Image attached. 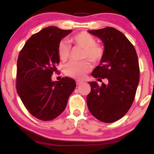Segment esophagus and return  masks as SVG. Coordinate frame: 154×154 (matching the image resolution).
I'll return each mask as SVG.
<instances>
[{"mask_svg": "<svg viewBox=\"0 0 154 154\" xmlns=\"http://www.w3.org/2000/svg\"><path fill=\"white\" fill-rule=\"evenodd\" d=\"M83 83H84V82L79 81V80H77V81H76V84L77 85V86H79V85H81L82 84H83Z\"/></svg>", "mask_w": 154, "mask_h": 154, "instance_id": "obj_1", "label": "esophagus"}]
</instances>
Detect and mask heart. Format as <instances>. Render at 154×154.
I'll list each match as a JSON object with an SVG mask.
<instances>
[{"mask_svg": "<svg viewBox=\"0 0 154 154\" xmlns=\"http://www.w3.org/2000/svg\"><path fill=\"white\" fill-rule=\"evenodd\" d=\"M70 42L75 46L84 50L82 59L89 60L94 64L99 63L105 55L103 45L96 43V40L91 34L86 31H82L70 38ZM71 47L66 40H61L57 45V54L62 61L67 60L70 57ZM92 68L88 61L80 62H71L65 66L64 72L67 76L76 79H83L86 77Z\"/></svg>", "mask_w": 154, "mask_h": 154, "instance_id": "1", "label": "heart"}]
</instances>
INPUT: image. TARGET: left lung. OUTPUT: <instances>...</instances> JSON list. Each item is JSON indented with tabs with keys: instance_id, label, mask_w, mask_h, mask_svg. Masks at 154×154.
Returning a JSON list of instances; mask_svg holds the SVG:
<instances>
[{
	"instance_id": "left-lung-1",
	"label": "left lung",
	"mask_w": 154,
	"mask_h": 154,
	"mask_svg": "<svg viewBox=\"0 0 154 154\" xmlns=\"http://www.w3.org/2000/svg\"><path fill=\"white\" fill-rule=\"evenodd\" d=\"M104 44L105 55L92 76L108 84L88 82L91 91L87 105L92 115L103 123H113L128 112L139 82L138 60L135 48L123 33L113 27L88 31Z\"/></svg>"
}]
</instances>
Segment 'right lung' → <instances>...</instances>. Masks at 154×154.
<instances>
[{
  "label": "right lung",
  "instance_id": "1",
  "mask_svg": "<svg viewBox=\"0 0 154 154\" xmlns=\"http://www.w3.org/2000/svg\"><path fill=\"white\" fill-rule=\"evenodd\" d=\"M72 30L48 26L26 41L17 61L16 90L29 113L40 120L55 119L66 107L76 84L71 78L53 82L60 63L57 45Z\"/></svg>",
  "mask_w": 154,
  "mask_h": 154
}]
</instances>
